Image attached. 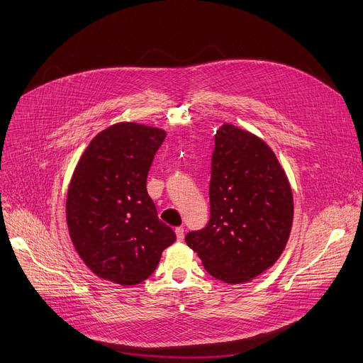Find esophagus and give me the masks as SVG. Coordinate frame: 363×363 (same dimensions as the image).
<instances>
[{"mask_svg": "<svg viewBox=\"0 0 363 363\" xmlns=\"http://www.w3.org/2000/svg\"><path fill=\"white\" fill-rule=\"evenodd\" d=\"M175 235H177V239L179 242H182L184 240V227H177L175 228Z\"/></svg>", "mask_w": 363, "mask_h": 363, "instance_id": "1", "label": "esophagus"}]
</instances>
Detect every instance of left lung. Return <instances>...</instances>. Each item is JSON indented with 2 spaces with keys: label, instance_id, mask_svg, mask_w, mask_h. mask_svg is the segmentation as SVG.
I'll return each mask as SVG.
<instances>
[{
  "label": "left lung",
  "instance_id": "left-lung-1",
  "mask_svg": "<svg viewBox=\"0 0 363 363\" xmlns=\"http://www.w3.org/2000/svg\"><path fill=\"white\" fill-rule=\"evenodd\" d=\"M214 143L210 220L185 242L216 279L247 282L272 267L285 249L292 192L275 153L255 135L224 124Z\"/></svg>",
  "mask_w": 363,
  "mask_h": 363
}]
</instances>
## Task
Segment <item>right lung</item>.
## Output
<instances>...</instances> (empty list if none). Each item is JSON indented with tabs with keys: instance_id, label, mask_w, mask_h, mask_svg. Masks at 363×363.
I'll return each mask as SVG.
<instances>
[{
	"instance_id": "add662e5",
	"label": "right lung",
	"mask_w": 363,
	"mask_h": 363,
	"mask_svg": "<svg viewBox=\"0 0 363 363\" xmlns=\"http://www.w3.org/2000/svg\"><path fill=\"white\" fill-rule=\"evenodd\" d=\"M164 138L160 128L118 123L96 135L77 164L67 221L78 255L96 277L124 286L140 284L177 240L146 188Z\"/></svg>"
}]
</instances>
